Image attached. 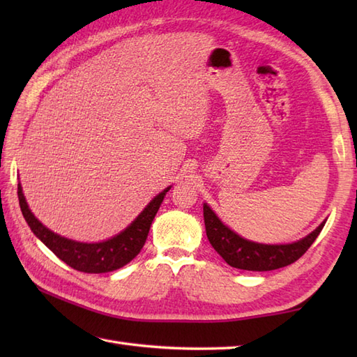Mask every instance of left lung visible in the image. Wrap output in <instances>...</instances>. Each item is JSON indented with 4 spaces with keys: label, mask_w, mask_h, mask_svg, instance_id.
<instances>
[{
    "label": "left lung",
    "mask_w": 357,
    "mask_h": 357,
    "mask_svg": "<svg viewBox=\"0 0 357 357\" xmlns=\"http://www.w3.org/2000/svg\"><path fill=\"white\" fill-rule=\"evenodd\" d=\"M204 222L210 244L230 267L248 271H270L298 261L322 231L325 221L305 238L291 244H259L239 236L204 202Z\"/></svg>",
    "instance_id": "1"
}]
</instances>
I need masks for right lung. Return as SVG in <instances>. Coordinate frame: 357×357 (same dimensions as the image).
Instances as JSON below:
<instances>
[{
    "label": "right lung",
    "instance_id": "add662e5",
    "mask_svg": "<svg viewBox=\"0 0 357 357\" xmlns=\"http://www.w3.org/2000/svg\"><path fill=\"white\" fill-rule=\"evenodd\" d=\"M170 188L172 185L164 188L161 193L156 195L147 204L146 208L135 218V221H132V224L126 227L123 231L101 242L73 241L49 230L30 211L26 196L22 193L21 184H18V199L22 216H24L30 230L59 259L78 271L109 273L124 267L126 264L130 262L141 252V248L146 244V239L149 236L150 225L153 222L159 207H161L164 196Z\"/></svg>",
    "mask_w": 357,
    "mask_h": 357
}]
</instances>
